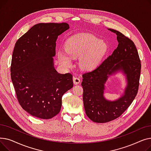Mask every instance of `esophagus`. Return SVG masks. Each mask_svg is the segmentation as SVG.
<instances>
[{"mask_svg":"<svg viewBox=\"0 0 151 151\" xmlns=\"http://www.w3.org/2000/svg\"><path fill=\"white\" fill-rule=\"evenodd\" d=\"M73 80V83L75 84H78L81 83V80L78 77H74Z\"/></svg>","mask_w":151,"mask_h":151,"instance_id":"obj_1","label":"esophagus"}]
</instances>
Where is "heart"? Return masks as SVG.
<instances>
[{
    "instance_id": "b5f03b06",
    "label": "heart",
    "mask_w": 151,
    "mask_h": 151,
    "mask_svg": "<svg viewBox=\"0 0 151 151\" xmlns=\"http://www.w3.org/2000/svg\"><path fill=\"white\" fill-rule=\"evenodd\" d=\"M107 45L94 35L81 34L68 38L65 44V52L59 51L58 58L66 67L71 65V59H80V66L85 70L96 67L106 52Z\"/></svg>"
}]
</instances>
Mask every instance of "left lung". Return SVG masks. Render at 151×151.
<instances>
[{
  "mask_svg": "<svg viewBox=\"0 0 151 151\" xmlns=\"http://www.w3.org/2000/svg\"><path fill=\"white\" fill-rule=\"evenodd\" d=\"M115 33L119 43L113 54L96 69L83 75V103L86 115L93 122L105 123L119 117L135 98L139 88L141 61L134 43L120 32ZM121 71L126 76L127 86L122 96L111 101L103 95L109 76Z\"/></svg>",
  "mask_w": 151,
  "mask_h": 151,
  "instance_id": "obj_1",
  "label": "left lung"
}]
</instances>
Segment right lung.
I'll use <instances>...</instances> for the list:
<instances>
[{"label": "right lung", "mask_w": 151, "mask_h": 151, "mask_svg": "<svg viewBox=\"0 0 151 151\" xmlns=\"http://www.w3.org/2000/svg\"><path fill=\"white\" fill-rule=\"evenodd\" d=\"M67 23H39L15 43L11 78L19 104L30 115L49 119L60 111L62 97L73 86L70 73H59L54 66L59 35Z\"/></svg>", "instance_id": "add662e5"}]
</instances>
